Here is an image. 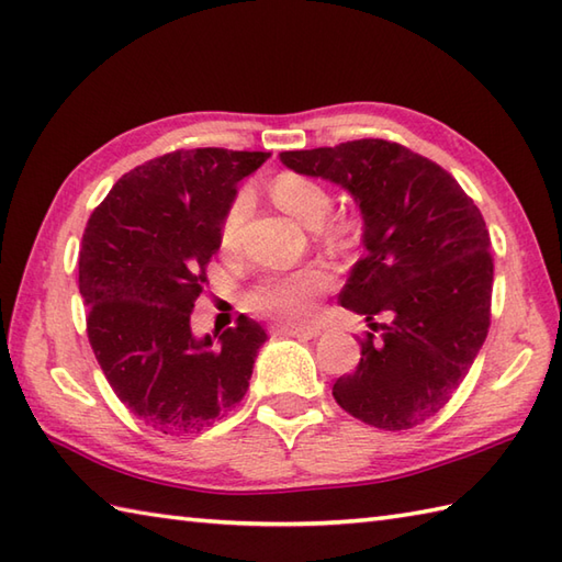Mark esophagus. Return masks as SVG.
Returning <instances> with one entry per match:
<instances>
[{"label": "esophagus", "mask_w": 562, "mask_h": 562, "mask_svg": "<svg viewBox=\"0 0 562 562\" xmlns=\"http://www.w3.org/2000/svg\"><path fill=\"white\" fill-rule=\"evenodd\" d=\"M274 336H290V338H302V340H312L321 336L318 328H296V326H278L272 328Z\"/></svg>", "instance_id": "34e87169"}]
</instances>
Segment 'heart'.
<instances>
[{"instance_id":"obj_1","label":"heart","mask_w":562,"mask_h":562,"mask_svg":"<svg viewBox=\"0 0 562 562\" xmlns=\"http://www.w3.org/2000/svg\"><path fill=\"white\" fill-rule=\"evenodd\" d=\"M270 195L278 205L290 212L294 220H300L308 229L324 224L330 212V193L318 181L302 173L284 171L272 178ZM248 210V195L238 193L229 210L224 214L220 238L224 248L236 244L238 226L244 222ZM326 236L330 241H345L350 236V224L336 220L328 224ZM328 284V278L321 270H302L290 274H272L260 280L254 290L246 294V306L250 312L268 316L272 321L288 326H308L316 316V296Z\"/></svg>"}]
</instances>
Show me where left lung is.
Instances as JSON below:
<instances>
[{"instance_id":"1","label":"left lung","mask_w":562,"mask_h":562,"mask_svg":"<svg viewBox=\"0 0 562 562\" xmlns=\"http://www.w3.org/2000/svg\"><path fill=\"white\" fill-rule=\"evenodd\" d=\"M294 173L348 190L362 212L360 258L340 304L367 316L360 364L333 384L342 411L408 429L445 408L491 326V234L457 178L386 139L282 151ZM381 313L387 321L374 325Z\"/></svg>"}]
</instances>
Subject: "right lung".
Wrapping results in <instances>:
<instances>
[{
  "label": "right lung",
  "instance_id": "1",
  "mask_svg": "<svg viewBox=\"0 0 562 562\" xmlns=\"http://www.w3.org/2000/svg\"><path fill=\"white\" fill-rule=\"evenodd\" d=\"M270 151L178 149L125 173L93 210L79 250L87 333L115 396L164 435H195L248 391L254 318L198 338L190 314L222 246L236 186Z\"/></svg>",
  "mask_w": 562,
  "mask_h": 562
}]
</instances>
